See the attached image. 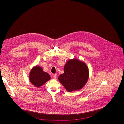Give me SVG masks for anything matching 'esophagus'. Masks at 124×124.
I'll list each match as a JSON object with an SVG mask.
<instances>
[{"instance_id":"1","label":"esophagus","mask_w":124,"mask_h":124,"mask_svg":"<svg viewBox=\"0 0 124 124\" xmlns=\"http://www.w3.org/2000/svg\"><path fill=\"white\" fill-rule=\"evenodd\" d=\"M53 77H54V79H56V78H57V75L56 74H54V76H53Z\"/></svg>"}]
</instances>
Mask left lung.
<instances>
[{"mask_svg": "<svg viewBox=\"0 0 124 124\" xmlns=\"http://www.w3.org/2000/svg\"><path fill=\"white\" fill-rule=\"evenodd\" d=\"M89 78V70L86 64L77 59L69 60L64 68V73L58 80L68 92L80 90Z\"/></svg>", "mask_w": 124, "mask_h": 124, "instance_id": "obj_1", "label": "left lung"}]
</instances>
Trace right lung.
Masks as SVG:
<instances>
[{
	"label": "right lung",
	"instance_id": "add662e5",
	"mask_svg": "<svg viewBox=\"0 0 124 124\" xmlns=\"http://www.w3.org/2000/svg\"><path fill=\"white\" fill-rule=\"evenodd\" d=\"M29 80L36 87H40L50 79V76L43 71L42 67L36 66L33 67L29 74Z\"/></svg>",
	"mask_w": 124,
	"mask_h": 124
}]
</instances>
